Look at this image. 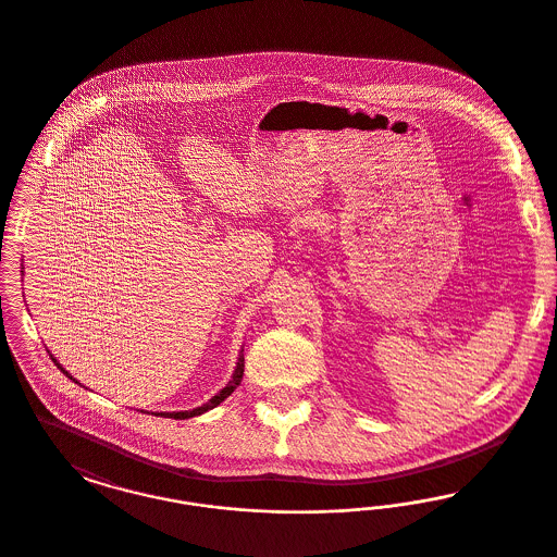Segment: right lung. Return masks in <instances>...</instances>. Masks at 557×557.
I'll return each instance as SVG.
<instances>
[{"mask_svg": "<svg viewBox=\"0 0 557 557\" xmlns=\"http://www.w3.org/2000/svg\"><path fill=\"white\" fill-rule=\"evenodd\" d=\"M52 357V355H50ZM53 363L58 366V370L62 371V373H66L73 382H77L69 371L64 370L55 359L52 357ZM242 375H244V348L239 350L238 363H236V371H234V375H232V380L227 382V386L223 388V391H219L214 397L207 403V405H202V407H196V409H191V411H173V413H166V411H162V413H154V416H160V418H173V420H187V418H194V416H202V413H207L209 409L212 407H216L219 403H223L225 398L230 397L236 388L239 386V382H242ZM79 384V382H77Z\"/></svg>", "mask_w": 557, "mask_h": 557, "instance_id": "right-lung-1", "label": "right lung"}]
</instances>
